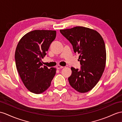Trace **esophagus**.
<instances>
[{"mask_svg": "<svg viewBox=\"0 0 122 122\" xmlns=\"http://www.w3.org/2000/svg\"><path fill=\"white\" fill-rule=\"evenodd\" d=\"M64 67L61 66V65H57V66H56V68H57V69H61V68H63Z\"/></svg>", "mask_w": 122, "mask_h": 122, "instance_id": "34e87169", "label": "esophagus"}]
</instances>
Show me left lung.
<instances>
[{"mask_svg":"<svg viewBox=\"0 0 122 122\" xmlns=\"http://www.w3.org/2000/svg\"><path fill=\"white\" fill-rule=\"evenodd\" d=\"M60 32L72 44L74 52L80 54L81 69L71 68L69 84L80 93H86L95 86L105 70V42L99 32L85 27L61 29Z\"/></svg>","mask_w":122,"mask_h":122,"instance_id":"1","label":"left lung"}]
</instances>
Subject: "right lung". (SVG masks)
<instances>
[{
  "mask_svg": "<svg viewBox=\"0 0 122 122\" xmlns=\"http://www.w3.org/2000/svg\"><path fill=\"white\" fill-rule=\"evenodd\" d=\"M56 31L35 30L25 34L17 44L15 59L16 69L24 84L35 94H41L51 85L56 69L43 66L41 58L46 55Z\"/></svg>",
  "mask_w": 122,
  "mask_h": 122,
  "instance_id": "add662e5",
  "label": "right lung"
}]
</instances>
